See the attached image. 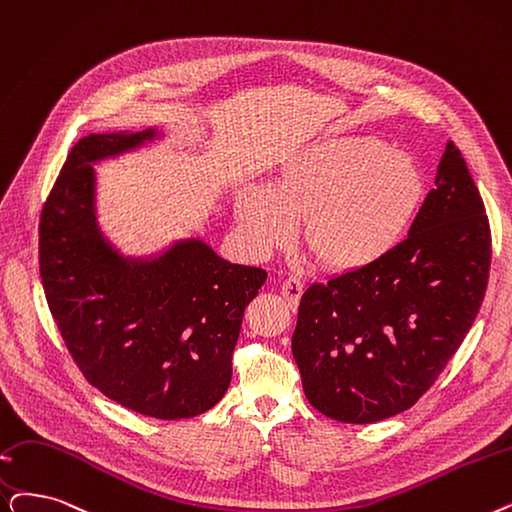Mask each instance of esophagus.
<instances>
[{"label":"esophagus","instance_id":"esophagus-1","mask_svg":"<svg viewBox=\"0 0 512 512\" xmlns=\"http://www.w3.org/2000/svg\"><path fill=\"white\" fill-rule=\"evenodd\" d=\"M282 297H284V301L291 305V307H297L299 305V299H301V295H303V282L297 278V276H288V278H284V282H282Z\"/></svg>","mask_w":512,"mask_h":512}]
</instances>
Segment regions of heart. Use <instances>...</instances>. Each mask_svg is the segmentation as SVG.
Returning a JSON list of instances; mask_svg holds the SVG:
<instances>
[{
  "instance_id": "heart-1",
  "label": "heart",
  "mask_w": 512,
  "mask_h": 512,
  "mask_svg": "<svg viewBox=\"0 0 512 512\" xmlns=\"http://www.w3.org/2000/svg\"><path fill=\"white\" fill-rule=\"evenodd\" d=\"M425 201V175L410 154L376 136H337L286 157L272 186L234 198L238 230L255 255L286 249L303 234L322 263L360 272L387 259Z\"/></svg>"
}]
</instances>
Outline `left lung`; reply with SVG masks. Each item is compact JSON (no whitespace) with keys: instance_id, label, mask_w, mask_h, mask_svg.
I'll list each match as a JSON object with an SVG mask.
<instances>
[{"instance_id":"left-lung-1","label":"left lung","mask_w":512,"mask_h":512,"mask_svg":"<svg viewBox=\"0 0 512 512\" xmlns=\"http://www.w3.org/2000/svg\"><path fill=\"white\" fill-rule=\"evenodd\" d=\"M490 261L483 201L448 142L408 238L372 268L303 293L291 347L309 404L351 425L414 406L473 326Z\"/></svg>"}]
</instances>
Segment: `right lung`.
Instances as JSON below:
<instances>
[{
	"label": "right lung",
	"mask_w": 512,
	"mask_h": 512,
	"mask_svg": "<svg viewBox=\"0 0 512 512\" xmlns=\"http://www.w3.org/2000/svg\"><path fill=\"white\" fill-rule=\"evenodd\" d=\"M159 136L157 127L90 133L73 146L41 211L39 274L85 379L123 408L177 420L226 395L244 307L268 274L201 238L127 257L102 234L94 163Z\"/></svg>",
	"instance_id": "right-lung-1"
}]
</instances>
